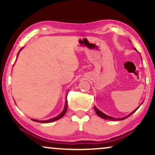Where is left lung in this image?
<instances>
[{
    "mask_svg": "<svg viewBox=\"0 0 155 155\" xmlns=\"http://www.w3.org/2000/svg\"><path fill=\"white\" fill-rule=\"evenodd\" d=\"M136 50V49H135ZM142 59V58H141ZM141 105V104H140ZM140 105L135 110V111H133L132 113H130V114H129V115H128L127 116H125V117H123V118H114V117H111V116H107V115H106L105 114H104L103 112H101V111H99V110L97 109V108L95 107H94V111H96V114H97V115H98L99 117H101V118H104V119H106V120H124V119H126V118H127L128 117V116H130V115H132V114L134 113V112H135L137 110V109H138V108L140 107Z\"/></svg>",
    "mask_w": 155,
    "mask_h": 155,
    "instance_id": "1",
    "label": "left lung"
}]
</instances>
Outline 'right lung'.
Segmentation results:
<instances>
[{
    "mask_svg": "<svg viewBox=\"0 0 155 155\" xmlns=\"http://www.w3.org/2000/svg\"><path fill=\"white\" fill-rule=\"evenodd\" d=\"M22 48H21L20 51L22 50ZM19 53H20V51L18 52V56ZM66 97H67V96H66ZM67 108H68V101H67V98H66V101H65V107H64V109H63V111L61 112V113L60 114H59L58 116H56V117H54V118H51V119H48V120H39L33 119V118H31V120H34V121H35V122H39V123H51V122H54V121H55V120H57L60 119L61 118H62L63 116L65 115V114L66 113Z\"/></svg>",
    "mask_w": 155,
    "mask_h": 155,
    "instance_id": "right-lung-1",
    "label": "right lung"
}]
</instances>
